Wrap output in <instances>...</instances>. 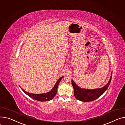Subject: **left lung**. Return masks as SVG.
<instances>
[{
    "instance_id": "obj_1",
    "label": "left lung",
    "mask_w": 125,
    "mask_h": 125,
    "mask_svg": "<svg viewBox=\"0 0 125 125\" xmlns=\"http://www.w3.org/2000/svg\"><path fill=\"white\" fill-rule=\"evenodd\" d=\"M112 76L107 84L101 88L95 89H82L79 87L75 82L71 80L72 85L74 88V94L75 98L79 101L88 102L95 100L97 98L100 97L109 87L111 81Z\"/></svg>"
}]
</instances>
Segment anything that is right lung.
Returning a JSON list of instances; mask_svg holds the SVG:
<instances>
[{
    "mask_svg": "<svg viewBox=\"0 0 125 125\" xmlns=\"http://www.w3.org/2000/svg\"><path fill=\"white\" fill-rule=\"evenodd\" d=\"M63 78V77H60L59 80H58L55 85H54V87L53 89L50 91H49V93H46V94H30L26 92V91H24L23 89H22L21 87V89L22 90L23 92L27 94L28 95H29L30 97H31L32 98L35 99V100L40 101V102H46V101H49L51 100L52 99H53L54 96L56 95L57 94V88L58 85H59V83L61 80Z\"/></svg>",
    "mask_w": 125,
    "mask_h": 125,
    "instance_id": "1",
    "label": "right lung"
}]
</instances>
